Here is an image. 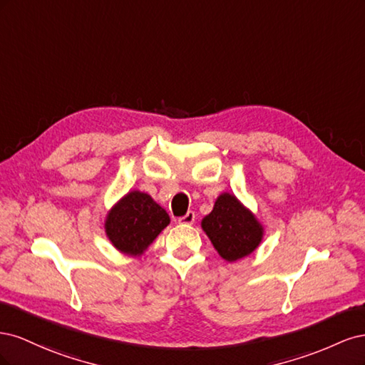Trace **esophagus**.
Listing matches in <instances>:
<instances>
[{
	"label": "esophagus",
	"instance_id": "34e87169",
	"mask_svg": "<svg viewBox=\"0 0 365 365\" xmlns=\"http://www.w3.org/2000/svg\"><path fill=\"white\" fill-rule=\"evenodd\" d=\"M178 222L181 225H192L195 222V213L193 212H187L184 216L178 219Z\"/></svg>",
	"mask_w": 365,
	"mask_h": 365
}]
</instances>
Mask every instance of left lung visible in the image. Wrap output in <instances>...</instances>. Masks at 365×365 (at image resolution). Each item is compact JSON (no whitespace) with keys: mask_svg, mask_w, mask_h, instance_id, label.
Masks as SVG:
<instances>
[{"mask_svg":"<svg viewBox=\"0 0 365 365\" xmlns=\"http://www.w3.org/2000/svg\"><path fill=\"white\" fill-rule=\"evenodd\" d=\"M201 227L215 250L227 262L244 259L260 245L263 225L235 195L220 193Z\"/></svg>","mask_w":365,"mask_h":365,"instance_id":"left-lung-1","label":"left lung"}]
</instances>
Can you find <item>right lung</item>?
<instances>
[{
    "mask_svg": "<svg viewBox=\"0 0 365 365\" xmlns=\"http://www.w3.org/2000/svg\"><path fill=\"white\" fill-rule=\"evenodd\" d=\"M169 224L168 212L150 195L132 190L108 212L105 233L120 252L140 257Z\"/></svg>",
    "mask_w": 365,
    "mask_h": 365,
    "instance_id": "obj_1",
    "label": "right lung"
}]
</instances>
